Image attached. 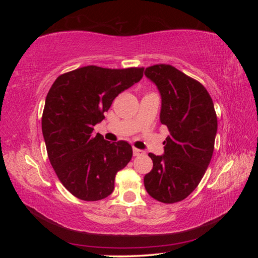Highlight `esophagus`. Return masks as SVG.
I'll return each instance as SVG.
<instances>
[{
  "instance_id": "esophagus-1",
  "label": "esophagus",
  "mask_w": 258,
  "mask_h": 258,
  "mask_svg": "<svg viewBox=\"0 0 258 258\" xmlns=\"http://www.w3.org/2000/svg\"><path fill=\"white\" fill-rule=\"evenodd\" d=\"M142 154H143L142 150L138 149V148H133V155L134 156H140V155H142Z\"/></svg>"
}]
</instances>
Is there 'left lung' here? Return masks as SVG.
I'll return each instance as SVG.
<instances>
[{"label": "left lung", "instance_id": "8db88e82", "mask_svg": "<svg viewBox=\"0 0 258 258\" xmlns=\"http://www.w3.org/2000/svg\"><path fill=\"white\" fill-rule=\"evenodd\" d=\"M145 75L161 95L160 123L169 134L164 155L149 154L154 167L145 176V187L164 204L185 199L202 181L211 163L217 117L211 95L198 81L171 64L146 68Z\"/></svg>", "mask_w": 258, "mask_h": 258}]
</instances>
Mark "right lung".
Here are the masks:
<instances>
[{"label": "right lung", "instance_id": "add662e5", "mask_svg": "<svg viewBox=\"0 0 258 258\" xmlns=\"http://www.w3.org/2000/svg\"><path fill=\"white\" fill-rule=\"evenodd\" d=\"M143 71L86 66L60 75L49 90L42 115L47 156L60 182L76 198L108 197L117 172L132 158L127 142L106 141L93 130L117 95L141 80Z\"/></svg>", "mask_w": 258, "mask_h": 258}]
</instances>
